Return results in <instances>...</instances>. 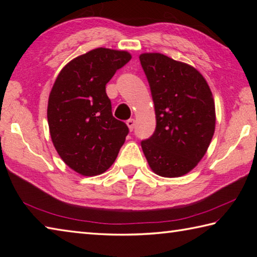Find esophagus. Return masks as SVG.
<instances>
[{"instance_id":"1","label":"esophagus","mask_w":257,"mask_h":257,"mask_svg":"<svg viewBox=\"0 0 257 257\" xmlns=\"http://www.w3.org/2000/svg\"><path fill=\"white\" fill-rule=\"evenodd\" d=\"M127 125L130 130H133L135 128V125H136V121H135V119H129L127 120Z\"/></svg>"}]
</instances>
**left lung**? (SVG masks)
I'll use <instances>...</instances> for the list:
<instances>
[{
    "label": "left lung",
    "instance_id": "left-lung-1",
    "mask_svg": "<svg viewBox=\"0 0 257 257\" xmlns=\"http://www.w3.org/2000/svg\"><path fill=\"white\" fill-rule=\"evenodd\" d=\"M141 64L155 107L154 134L142 141L150 168L165 178L181 177L205 155L215 130L213 95L201 72L161 53H143Z\"/></svg>",
    "mask_w": 257,
    "mask_h": 257
}]
</instances>
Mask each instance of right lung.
I'll return each instance as SVG.
<instances>
[{"label": "right lung", "instance_id": "add662e5", "mask_svg": "<svg viewBox=\"0 0 257 257\" xmlns=\"http://www.w3.org/2000/svg\"><path fill=\"white\" fill-rule=\"evenodd\" d=\"M130 59L127 51L98 47L66 64L52 87L47 104L52 142L63 162L81 176L105 172L129 133L112 115L105 86Z\"/></svg>", "mask_w": 257, "mask_h": 257}]
</instances>
